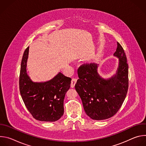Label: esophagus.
<instances>
[{"instance_id":"obj_1","label":"esophagus","mask_w":146,"mask_h":146,"mask_svg":"<svg viewBox=\"0 0 146 146\" xmlns=\"http://www.w3.org/2000/svg\"><path fill=\"white\" fill-rule=\"evenodd\" d=\"M76 82H77V79L76 78H73L72 80V81H71V87L72 88H74Z\"/></svg>"}]
</instances>
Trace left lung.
Listing matches in <instances>:
<instances>
[{
    "instance_id": "obj_1",
    "label": "left lung",
    "mask_w": 146,
    "mask_h": 146,
    "mask_svg": "<svg viewBox=\"0 0 146 146\" xmlns=\"http://www.w3.org/2000/svg\"><path fill=\"white\" fill-rule=\"evenodd\" d=\"M114 55L119 58L116 74L104 79L94 63L81 65L75 89L81 99L86 113L91 118L103 120L114 115L121 107L128 90V65L125 53L117 42Z\"/></svg>"
}]
</instances>
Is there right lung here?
<instances>
[{
    "mask_svg": "<svg viewBox=\"0 0 146 146\" xmlns=\"http://www.w3.org/2000/svg\"><path fill=\"white\" fill-rule=\"evenodd\" d=\"M29 47L25 50L21 64L19 91L28 110L37 120L54 122L64 114V100L70 87L72 78L59 72L52 80L33 82L27 73Z\"/></svg>",
    "mask_w": 146,
    "mask_h": 146,
    "instance_id": "right-lung-1",
    "label": "right lung"
}]
</instances>
